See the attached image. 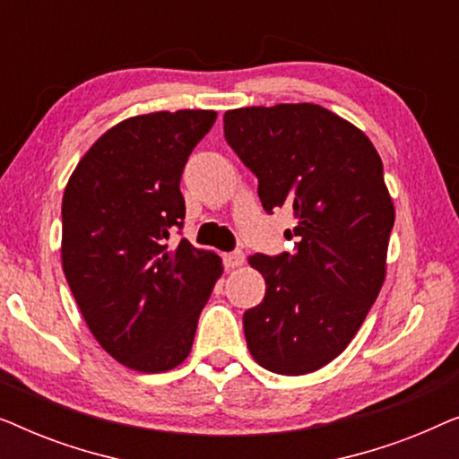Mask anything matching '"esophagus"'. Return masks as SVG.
Masks as SVG:
<instances>
[{
    "instance_id": "obj_1",
    "label": "esophagus",
    "mask_w": 459,
    "mask_h": 459,
    "mask_svg": "<svg viewBox=\"0 0 459 459\" xmlns=\"http://www.w3.org/2000/svg\"><path fill=\"white\" fill-rule=\"evenodd\" d=\"M244 261H247V256H244L242 250H234V253L223 255V263H225V267H228V269L240 267V265H244Z\"/></svg>"
}]
</instances>
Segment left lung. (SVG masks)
Segmentation results:
<instances>
[{"instance_id":"left-lung-1","label":"left lung","mask_w":459,"mask_h":459,"mask_svg":"<svg viewBox=\"0 0 459 459\" xmlns=\"http://www.w3.org/2000/svg\"><path fill=\"white\" fill-rule=\"evenodd\" d=\"M223 131L259 179L263 209L297 219L292 255L248 256L267 284L242 319L248 351L269 372H316L349 347L385 284L394 206L380 154L309 102L228 110Z\"/></svg>"}]
</instances>
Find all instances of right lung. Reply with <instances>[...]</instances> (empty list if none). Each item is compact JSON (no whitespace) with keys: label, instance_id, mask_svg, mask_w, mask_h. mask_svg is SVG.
Instances as JSON below:
<instances>
[{"label":"right lung","instance_id":"right-lung-1","mask_svg":"<svg viewBox=\"0 0 459 459\" xmlns=\"http://www.w3.org/2000/svg\"><path fill=\"white\" fill-rule=\"evenodd\" d=\"M215 110L150 112L110 127L79 160L62 198V269L106 353L143 374L190 355L221 259L181 228L179 181Z\"/></svg>","mask_w":459,"mask_h":459}]
</instances>
